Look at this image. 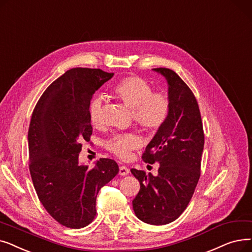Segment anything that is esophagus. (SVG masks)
<instances>
[{"label":"esophagus","mask_w":252,"mask_h":252,"mask_svg":"<svg viewBox=\"0 0 252 252\" xmlns=\"http://www.w3.org/2000/svg\"><path fill=\"white\" fill-rule=\"evenodd\" d=\"M128 173H129V169L127 168L126 166H120V168H119V174H120V175L125 176V175H127Z\"/></svg>","instance_id":"esophagus-1"}]
</instances>
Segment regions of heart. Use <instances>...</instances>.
Here are the masks:
<instances>
[{
	"mask_svg": "<svg viewBox=\"0 0 252 252\" xmlns=\"http://www.w3.org/2000/svg\"><path fill=\"white\" fill-rule=\"evenodd\" d=\"M116 96L133 111L135 122L148 131H156L163 126L170 112V100L164 92H153L150 84L138 76L122 79L113 89ZM102 99L95 97L90 103L92 125L100 124ZM141 146V139L134 133L117 134L106 142V149L117 157L126 159L130 152Z\"/></svg>",
	"mask_w": 252,
	"mask_h": 252,
	"instance_id": "1",
	"label": "heart"
}]
</instances>
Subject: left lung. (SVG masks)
Segmentation results:
<instances>
[{
    "label": "left lung",
    "mask_w": 252,
    "mask_h": 252,
    "mask_svg": "<svg viewBox=\"0 0 252 252\" xmlns=\"http://www.w3.org/2000/svg\"><path fill=\"white\" fill-rule=\"evenodd\" d=\"M168 85L170 112L142 155L146 163L160 165L154 176L131 169L140 189L132 201L136 217L150 224L174 221L187 208L200 177L204 132L193 92L169 68H153Z\"/></svg>",
    "instance_id": "left-lung-1"
}]
</instances>
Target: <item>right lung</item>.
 Listing matches in <instances>:
<instances>
[{"label": "right lung", "mask_w": 252, "mask_h": 252, "mask_svg": "<svg viewBox=\"0 0 252 252\" xmlns=\"http://www.w3.org/2000/svg\"><path fill=\"white\" fill-rule=\"evenodd\" d=\"M114 74L99 68H71L48 87L32 115L29 129L30 172L37 195L59 223L81 229L96 215L99 189L119 172L112 159L92 169L80 164L82 141L90 140L92 95Z\"/></svg>", "instance_id": "right-lung-1"}]
</instances>
